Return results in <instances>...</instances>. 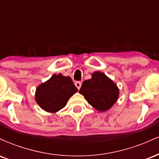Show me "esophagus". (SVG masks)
<instances>
[{
  "label": "esophagus",
  "instance_id": "34e87169",
  "mask_svg": "<svg viewBox=\"0 0 159 159\" xmlns=\"http://www.w3.org/2000/svg\"><path fill=\"white\" fill-rule=\"evenodd\" d=\"M75 87H77L78 90H80V88H81V82L76 81L75 83Z\"/></svg>",
  "mask_w": 159,
  "mask_h": 159
}]
</instances>
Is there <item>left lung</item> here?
Instances as JSON below:
<instances>
[{
    "instance_id": "left-lung-1",
    "label": "left lung",
    "mask_w": 159,
    "mask_h": 159,
    "mask_svg": "<svg viewBox=\"0 0 159 159\" xmlns=\"http://www.w3.org/2000/svg\"><path fill=\"white\" fill-rule=\"evenodd\" d=\"M79 93L87 102L99 111L110 109L119 97V89L116 84L100 72H94L90 79L84 81Z\"/></svg>"
}]
</instances>
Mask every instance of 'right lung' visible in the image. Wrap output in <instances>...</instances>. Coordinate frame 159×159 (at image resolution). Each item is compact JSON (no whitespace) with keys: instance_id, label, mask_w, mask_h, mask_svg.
<instances>
[{"instance_id":"1","label":"right lung","mask_w":159,"mask_h":159,"mask_svg":"<svg viewBox=\"0 0 159 159\" xmlns=\"http://www.w3.org/2000/svg\"><path fill=\"white\" fill-rule=\"evenodd\" d=\"M78 92L70 77L60 73L53 75L45 83L36 88L35 98L42 109L50 113H56L66 105L72 95Z\"/></svg>"}]
</instances>
